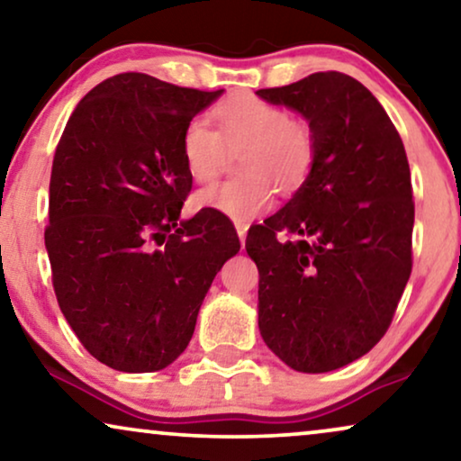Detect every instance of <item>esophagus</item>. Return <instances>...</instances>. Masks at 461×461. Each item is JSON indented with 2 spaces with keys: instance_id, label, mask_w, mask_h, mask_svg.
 Returning a JSON list of instances; mask_svg holds the SVG:
<instances>
[{
  "instance_id": "1",
  "label": "esophagus",
  "mask_w": 461,
  "mask_h": 461,
  "mask_svg": "<svg viewBox=\"0 0 461 461\" xmlns=\"http://www.w3.org/2000/svg\"><path fill=\"white\" fill-rule=\"evenodd\" d=\"M237 235H239V241L245 248V237H248V226L245 224H237Z\"/></svg>"
}]
</instances>
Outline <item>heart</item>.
Returning a JSON list of instances; mask_svg holds the SVG:
<instances>
[{"label": "heart", "mask_w": 461, "mask_h": 461, "mask_svg": "<svg viewBox=\"0 0 461 461\" xmlns=\"http://www.w3.org/2000/svg\"><path fill=\"white\" fill-rule=\"evenodd\" d=\"M212 125L191 122L182 131L180 155L194 182H212L222 172L226 153H239V180L194 193V210L224 213L243 224L268 212L273 188L294 194L308 180L317 159V138L311 123L289 117L281 106L237 94L212 111Z\"/></svg>", "instance_id": "heart-1"}]
</instances>
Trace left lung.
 I'll return each instance as SVG.
<instances>
[{"mask_svg": "<svg viewBox=\"0 0 461 461\" xmlns=\"http://www.w3.org/2000/svg\"><path fill=\"white\" fill-rule=\"evenodd\" d=\"M258 96L300 113L317 138L308 180L245 241L260 273L258 327L289 367L325 374L380 342L411 275L405 147L350 75L312 73Z\"/></svg>", "mask_w": 461, "mask_h": 461, "instance_id": "8db88e82", "label": "left lung"}]
</instances>
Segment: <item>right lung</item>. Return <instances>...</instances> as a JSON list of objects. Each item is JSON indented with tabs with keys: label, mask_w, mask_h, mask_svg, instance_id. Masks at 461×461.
<instances>
[{
	"label": "right lung",
	"mask_w": 461,
	"mask_h": 461,
	"mask_svg": "<svg viewBox=\"0 0 461 461\" xmlns=\"http://www.w3.org/2000/svg\"><path fill=\"white\" fill-rule=\"evenodd\" d=\"M222 92L115 75L79 100L56 147L46 229L56 300L111 369L172 365L213 276L241 248L216 213L180 220L193 186L182 131Z\"/></svg>",
	"instance_id": "1"
}]
</instances>
